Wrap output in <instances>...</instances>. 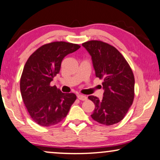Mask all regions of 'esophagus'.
<instances>
[{
	"label": "esophagus",
	"instance_id": "34e87169",
	"mask_svg": "<svg viewBox=\"0 0 160 160\" xmlns=\"http://www.w3.org/2000/svg\"><path fill=\"white\" fill-rule=\"evenodd\" d=\"M78 99H80V100L85 101V100H87L88 97H86V96H84V95L79 94V95H78Z\"/></svg>",
	"mask_w": 160,
	"mask_h": 160
}]
</instances>
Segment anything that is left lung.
I'll use <instances>...</instances> for the list:
<instances>
[{
    "label": "left lung",
    "instance_id": "1",
    "mask_svg": "<svg viewBox=\"0 0 160 160\" xmlns=\"http://www.w3.org/2000/svg\"><path fill=\"white\" fill-rule=\"evenodd\" d=\"M91 56L96 76L102 79L103 97L88 99L94 103L91 118L110 126L123 119L134 99V75L125 58L114 46L102 41L91 40L82 44Z\"/></svg>",
    "mask_w": 160,
    "mask_h": 160
}]
</instances>
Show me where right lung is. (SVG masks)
<instances>
[{
  "instance_id": "obj_1",
  "label": "right lung",
  "mask_w": 160,
  "mask_h": 160,
  "mask_svg": "<svg viewBox=\"0 0 160 160\" xmlns=\"http://www.w3.org/2000/svg\"><path fill=\"white\" fill-rule=\"evenodd\" d=\"M80 48L77 44L54 42L39 47L30 56L20 80L22 99L33 121L42 127L61 122L76 99L72 93H62L50 85L67 54Z\"/></svg>"
}]
</instances>
